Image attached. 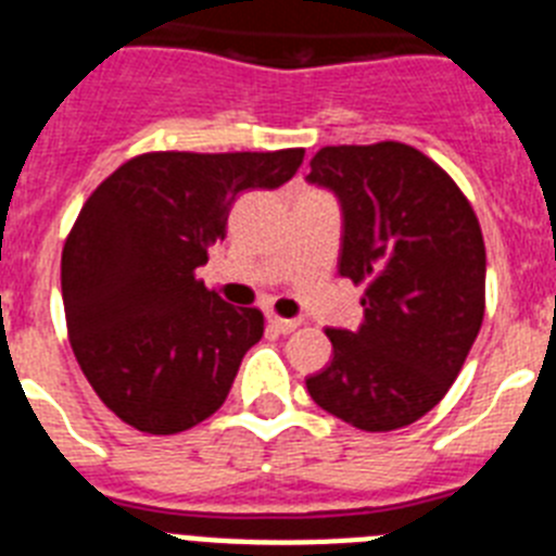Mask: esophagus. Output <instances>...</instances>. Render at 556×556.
<instances>
[{"label": "esophagus", "mask_w": 556, "mask_h": 556, "mask_svg": "<svg viewBox=\"0 0 556 556\" xmlns=\"http://www.w3.org/2000/svg\"><path fill=\"white\" fill-rule=\"evenodd\" d=\"M268 325L274 327L277 332H282V336H288V332L296 330L299 325H302V318H279V316H268Z\"/></svg>", "instance_id": "1"}]
</instances>
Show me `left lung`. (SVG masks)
I'll return each mask as SVG.
<instances>
[{"label": "left lung", "instance_id": "1", "mask_svg": "<svg viewBox=\"0 0 556 556\" xmlns=\"http://www.w3.org/2000/svg\"><path fill=\"white\" fill-rule=\"evenodd\" d=\"M307 181L341 204L338 274L364 285V325L327 330L313 403L361 431L417 422L445 397L484 321L486 251L470 201L403 142L336 144Z\"/></svg>", "mask_w": 556, "mask_h": 556}]
</instances>
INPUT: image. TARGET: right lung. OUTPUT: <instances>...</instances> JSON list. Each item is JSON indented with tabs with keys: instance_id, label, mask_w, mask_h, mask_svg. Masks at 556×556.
<instances>
[{
	"instance_id": "add662e5",
	"label": "right lung",
	"mask_w": 556,
	"mask_h": 556,
	"mask_svg": "<svg viewBox=\"0 0 556 556\" xmlns=\"http://www.w3.org/2000/svg\"><path fill=\"white\" fill-rule=\"evenodd\" d=\"M305 159L159 151L125 162L91 192L61 257L72 352L98 397L144 433L187 431L224 405L257 307H231L195 279L226 238L243 190H277Z\"/></svg>"
}]
</instances>
